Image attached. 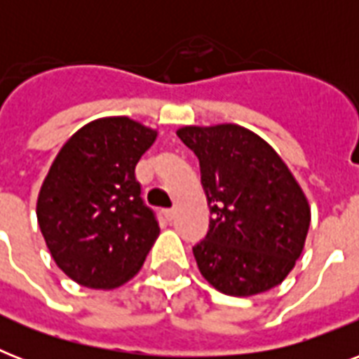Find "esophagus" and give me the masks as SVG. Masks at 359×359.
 Instances as JSON below:
<instances>
[{
  "mask_svg": "<svg viewBox=\"0 0 359 359\" xmlns=\"http://www.w3.org/2000/svg\"><path fill=\"white\" fill-rule=\"evenodd\" d=\"M175 214H177V212H175V208H169V210H165V216H168L169 222H173Z\"/></svg>",
  "mask_w": 359,
  "mask_h": 359,
  "instance_id": "obj_1",
  "label": "esophagus"
}]
</instances>
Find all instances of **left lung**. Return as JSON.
<instances>
[{
  "label": "left lung",
  "mask_w": 359,
  "mask_h": 359,
  "mask_svg": "<svg viewBox=\"0 0 359 359\" xmlns=\"http://www.w3.org/2000/svg\"><path fill=\"white\" fill-rule=\"evenodd\" d=\"M177 135L199 160L210 207L205 240L194 245L199 272L229 296L266 292L294 268L311 208L278 152L238 124L182 126Z\"/></svg>",
  "instance_id": "left-lung-1"
}]
</instances>
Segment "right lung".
<instances>
[{"instance_id": "add662e5", "label": "right lung", "mask_w": 359, "mask_h": 359, "mask_svg": "<svg viewBox=\"0 0 359 359\" xmlns=\"http://www.w3.org/2000/svg\"><path fill=\"white\" fill-rule=\"evenodd\" d=\"M158 132L130 117L81 126L48 171L36 219L53 261L76 283L115 289L143 266L160 235L135 165Z\"/></svg>"}]
</instances>
